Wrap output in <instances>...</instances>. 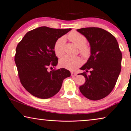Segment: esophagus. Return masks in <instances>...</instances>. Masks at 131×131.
I'll return each mask as SVG.
<instances>
[{
	"instance_id": "34e87169",
	"label": "esophagus",
	"mask_w": 131,
	"mask_h": 131,
	"mask_svg": "<svg viewBox=\"0 0 131 131\" xmlns=\"http://www.w3.org/2000/svg\"><path fill=\"white\" fill-rule=\"evenodd\" d=\"M71 76H76V75H77V74L75 73H74V72H71Z\"/></svg>"
}]
</instances>
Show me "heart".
Masks as SVG:
<instances>
[{
    "label": "heart",
    "mask_w": 131,
    "mask_h": 131,
    "mask_svg": "<svg viewBox=\"0 0 131 131\" xmlns=\"http://www.w3.org/2000/svg\"><path fill=\"white\" fill-rule=\"evenodd\" d=\"M68 39L74 43L79 48V52L83 57L87 58L90 56L91 50L89 47L85 46L87 43V38L84 35L77 31H71L68 35ZM65 38L61 37L56 41L54 45V51L58 57H61L65 53ZM82 60L79 57L71 56L66 55L60 60L61 67L65 68L69 70H74L81 65Z\"/></svg>",
    "instance_id": "b5f03b06"
}]
</instances>
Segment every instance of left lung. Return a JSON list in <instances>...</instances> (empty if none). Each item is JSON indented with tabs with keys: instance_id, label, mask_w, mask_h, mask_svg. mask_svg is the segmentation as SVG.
Instances as JSON below:
<instances>
[{
	"instance_id": "1",
	"label": "left lung",
	"mask_w": 131,
	"mask_h": 131,
	"mask_svg": "<svg viewBox=\"0 0 131 131\" xmlns=\"http://www.w3.org/2000/svg\"><path fill=\"white\" fill-rule=\"evenodd\" d=\"M87 38L91 47V56L80 68L88 72L80 74L85 82L79 87L80 92L91 100H99L110 94L114 88L121 71L122 52L114 36L99 27L77 30Z\"/></svg>"
}]
</instances>
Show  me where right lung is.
<instances>
[{
    "label": "right lung",
    "instance_id": "1",
    "mask_svg": "<svg viewBox=\"0 0 131 131\" xmlns=\"http://www.w3.org/2000/svg\"><path fill=\"white\" fill-rule=\"evenodd\" d=\"M71 30L39 27L27 32L18 44L15 61L18 76L23 87L32 96L42 99L53 97L60 90L63 79L71 75L64 68L48 71L49 66L58 63L55 42Z\"/></svg>",
    "mask_w": 131,
    "mask_h": 131
}]
</instances>
